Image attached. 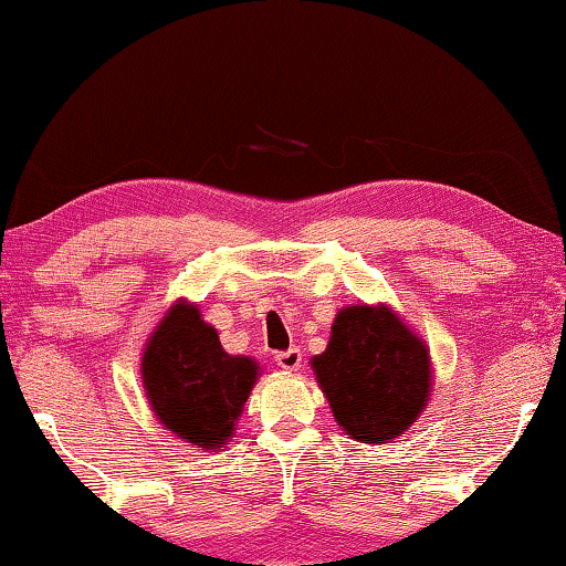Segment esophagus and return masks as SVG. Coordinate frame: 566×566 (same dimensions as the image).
<instances>
[{"label":"esophagus","mask_w":566,"mask_h":566,"mask_svg":"<svg viewBox=\"0 0 566 566\" xmlns=\"http://www.w3.org/2000/svg\"><path fill=\"white\" fill-rule=\"evenodd\" d=\"M276 366L284 368V370H297L302 366V350L290 348L284 353H276Z\"/></svg>","instance_id":"1"}]
</instances>
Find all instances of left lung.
<instances>
[{
    "mask_svg": "<svg viewBox=\"0 0 566 566\" xmlns=\"http://www.w3.org/2000/svg\"><path fill=\"white\" fill-rule=\"evenodd\" d=\"M310 366L337 424L364 444L401 437L432 396L427 343L384 302L337 312L327 348Z\"/></svg>",
    "mask_w": 566,
    "mask_h": 566,
    "instance_id": "left-lung-1",
    "label": "left lung"
}]
</instances>
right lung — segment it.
<instances>
[{
  "instance_id": "obj_1",
  "label": "right lung",
  "mask_w": 566,
  "mask_h": 566,
  "mask_svg": "<svg viewBox=\"0 0 566 566\" xmlns=\"http://www.w3.org/2000/svg\"><path fill=\"white\" fill-rule=\"evenodd\" d=\"M259 376L256 360L226 353L188 300L165 312L142 353V384L159 424L210 452L229 444Z\"/></svg>"
}]
</instances>
